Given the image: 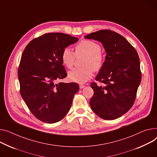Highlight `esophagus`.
Instances as JSON below:
<instances>
[{
	"label": "esophagus",
	"mask_w": 157,
	"mask_h": 157,
	"mask_svg": "<svg viewBox=\"0 0 157 157\" xmlns=\"http://www.w3.org/2000/svg\"><path fill=\"white\" fill-rule=\"evenodd\" d=\"M79 86V88H80V89H82V88L85 87V86L84 85H82V84H80Z\"/></svg>",
	"instance_id": "obj_1"
}]
</instances>
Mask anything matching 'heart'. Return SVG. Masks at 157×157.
Returning a JSON list of instances; mask_svg holds the SVG:
<instances>
[{
  "label": "heart",
  "mask_w": 157,
  "mask_h": 157,
  "mask_svg": "<svg viewBox=\"0 0 157 157\" xmlns=\"http://www.w3.org/2000/svg\"><path fill=\"white\" fill-rule=\"evenodd\" d=\"M101 50V45L90 40H82L76 45L75 54L69 47L64 48L61 54V60L67 69H71L74 66L76 56H85L82 62L83 66L69 71V79L78 82H85L92 77L94 70L100 71L105 63V56Z\"/></svg>",
  "instance_id": "heart-1"
}]
</instances>
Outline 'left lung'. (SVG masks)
Returning a JSON list of instances; mask_svg holds the SVG:
<instances>
[{
	"label": "left lung",
	"instance_id": "obj_1",
	"mask_svg": "<svg viewBox=\"0 0 157 157\" xmlns=\"http://www.w3.org/2000/svg\"><path fill=\"white\" fill-rule=\"evenodd\" d=\"M103 44L107 56L96 80L90 100L92 110L105 120L117 119L133 105L141 79L140 62L136 50L124 36L110 29L100 30L85 36Z\"/></svg>",
	"mask_w": 157,
	"mask_h": 157
}]
</instances>
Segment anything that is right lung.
I'll return each mask as SVG.
<instances>
[{
    "instance_id": "add662e5",
    "label": "right lung",
    "mask_w": 157,
    "mask_h": 157,
    "mask_svg": "<svg viewBox=\"0 0 157 157\" xmlns=\"http://www.w3.org/2000/svg\"><path fill=\"white\" fill-rule=\"evenodd\" d=\"M78 41L62 33H45L34 38L25 47L17 76L20 93L35 117L46 123H55L69 112L76 82H59L67 76L61 54L64 48Z\"/></svg>"
}]
</instances>
